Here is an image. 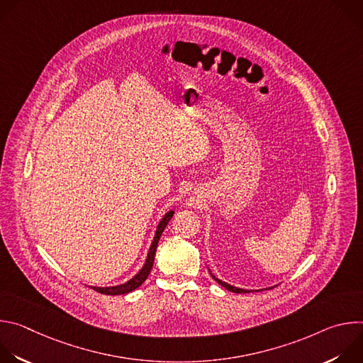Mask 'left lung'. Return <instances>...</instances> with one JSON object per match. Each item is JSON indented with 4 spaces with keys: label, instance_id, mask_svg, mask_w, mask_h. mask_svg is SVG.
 <instances>
[{
    "label": "left lung",
    "instance_id": "obj_1",
    "mask_svg": "<svg viewBox=\"0 0 363 363\" xmlns=\"http://www.w3.org/2000/svg\"><path fill=\"white\" fill-rule=\"evenodd\" d=\"M210 273H211V270H210ZM211 276H213V279H214L218 284H221L224 289H227V290H230V291H233V293H252V291H254V290H245V289H240V287L231 286V284H228V283H225V281H223V280L217 279L213 273H211ZM269 289H272V287H269ZM264 290H267V289H264Z\"/></svg>",
    "mask_w": 363,
    "mask_h": 363
}]
</instances>
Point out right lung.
<instances>
[{
    "mask_svg": "<svg viewBox=\"0 0 363 363\" xmlns=\"http://www.w3.org/2000/svg\"><path fill=\"white\" fill-rule=\"evenodd\" d=\"M174 210L168 211L162 220L160 221L158 227H157V231H155V237H153V241L149 247V251H147V257H146V262L143 264V267L138 272V274H135L130 280H128L126 283L123 284H119V286H111V287H91L93 290L101 293V294H108V296H121V294H128L133 290H136L149 276L152 267H153V262H155V252H157V247H158V242H160V238L165 230V227L168 225L169 220L172 218L174 216Z\"/></svg>",
    "mask_w": 363,
    "mask_h": 363,
    "instance_id": "obj_1",
    "label": "right lung"
}]
</instances>
